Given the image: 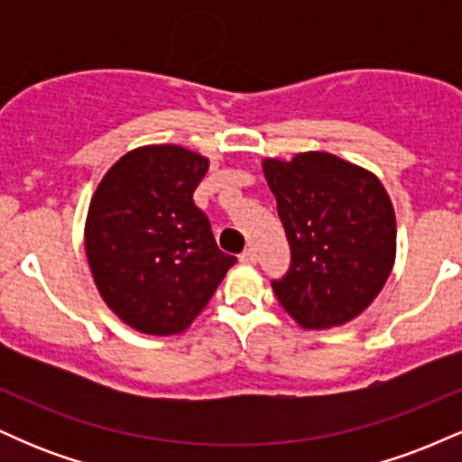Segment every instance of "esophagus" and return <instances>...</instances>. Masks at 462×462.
<instances>
[{"mask_svg":"<svg viewBox=\"0 0 462 462\" xmlns=\"http://www.w3.org/2000/svg\"><path fill=\"white\" fill-rule=\"evenodd\" d=\"M238 261L245 263V264H254V263H256V249L245 247V252H243L241 256H238Z\"/></svg>","mask_w":462,"mask_h":462,"instance_id":"obj_1","label":"esophagus"}]
</instances>
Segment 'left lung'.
Masks as SVG:
<instances>
[{
  "label": "left lung",
  "mask_w": 462,
  "mask_h": 462,
  "mask_svg": "<svg viewBox=\"0 0 462 462\" xmlns=\"http://www.w3.org/2000/svg\"><path fill=\"white\" fill-rule=\"evenodd\" d=\"M291 245L273 280L282 309L306 330L343 326L378 298L395 263V210L378 178L328 152L264 158Z\"/></svg>",
  "instance_id": "left-lung-1"
}]
</instances>
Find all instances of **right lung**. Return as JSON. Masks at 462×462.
<instances>
[{
    "instance_id": "obj_1",
    "label": "right lung",
    "mask_w": 462,
    "mask_h": 462,
    "mask_svg": "<svg viewBox=\"0 0 462 462\" xmlns=\"http://www.w3.org/2000/svg\"><path fill=\"white\" fill-rule=\"evenodd\" d=\"M206 171L198 152L145 145L121 156L91 198L84 247L95 286L143 334L187 330L236 263L193 201Z\"/></svg>"
}]
</instances>
